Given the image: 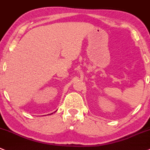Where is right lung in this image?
<instances>
[{
  "instance_id": "obj_1",
  "label": "right lung",
  "mask_w": 150,
  "mask_h": 150,
  "mask_svg": "<svg viewBox=\"0 0 150 150\" xmlns=\"http://www.w3.org/2000/svg\"><path fill=\"white\" fill-rule=\"evenodd\" d=\"M51 114H52V113H51Z\"/></svg>"
}]
</instances>
